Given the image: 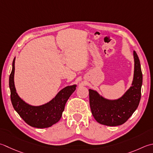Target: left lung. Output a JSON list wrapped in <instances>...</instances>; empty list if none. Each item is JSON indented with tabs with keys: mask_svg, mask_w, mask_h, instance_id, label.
Returning <instances> with one entry per match:
<instances>
[{
	"mask_svg": "<svg viewBox=\"0 0 153 153\" xmlns=\"http://www.w3.org/2000/svg\"><path fill=\"white\" fill-rule=\"evenodd\" d=\"M134 68L132 85L120 98L109 100L98 93L89 89V105L93 116L99 123L107 126H118L123 124L135 111L140 100L143 74L140 61L133 51Z\"/></svg>",
	"mask_w": 153,
	"mask_h": 153,
	"instance_id": "obj_1",
	"label": "left lung"
}]
</instances>
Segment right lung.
Masks as SVG:
<instances>
[{"label":"right lung","mask_w":153,"mask_h":153,"mask_svg":"<svg viewBox=\"0 0 153 153\" xmlns=\"http://www.w3.org/2000/svg\"><path fill=\"white\" fill-rule=\"evenodd\" d=\"M14 62L9 77V88L10 89V100L15 111L30 126L36 128H48L56 123L61 119L62 113L70 95L76 89V85L67 86L59 91L54 98L48 103L40 106H32L26 103L16 93L14 86Z\"/></svg>","instance_id":"1"}]
</instances>
